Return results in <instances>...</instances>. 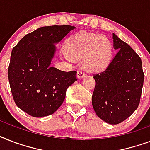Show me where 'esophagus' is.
Instances as JSON below:
<instances>
[{
  "mask_svg": "<svg viewBox=\"0 0 150 150\" xmlns=\"http://www.w3.org/2000/svg\"><path fill=\"white\" fill-rule=\"evenodd\" d=\"M86 71H84L83 70H79L78 71V73H77V77L79 78V79H82V78H83L84 76H86Z\"/></svg>",
  "mask_w": 150,
  "mask_h": 150,
  "instance_id": "esophagus-1",
  "label": "esophagus"
}]
</instances>
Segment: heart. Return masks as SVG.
<instances>
[{"label":"heart","instance_id":"obj_1","mask_svg":"<svg viewBox=\"0 0 150 150\" xmlns=\"http://www.w3.org/2000/svg\"><path fill=\"white\" fill-rule=\"evenodd\" d=\"M68 57L82 58V64L89 70L97 71L106 68L113 55V44L107 36L88 32L73 35L65 43Z\"/></svg>","mask_w":150,"mask_h":150}]
</instances>
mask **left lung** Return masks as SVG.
I'll list each match as a JSON object with an SVG mask.
<instances>
[{
	"label": "left lung",
	"instance_id": "1",
	"mask_svg": "<svg viewBox=\"0 0 150 150\" xmlns=\"http://www.w3.org/2000/svg\"><path fill=\"white\" fill-rule=\"evenodd\" d=\"M113 40L117 52L104 71L93 75L96 85L92 104L103 121L117 125L139 107L144 73L142 60L135 50L114 33Z\"/></svg>",
	"mask_w": 150,
	"mask_h": 150
}]
</instances>
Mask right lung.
I'll use <instances>...</instances> for the list:
<instances>
[{
  "label": "right lung",
  "mask_w": 150,
  "mask_h": 150,
  "mask_svg": "<svg viewBox=\"0 0 150 150\" xmlns=\"http://www.w3.org/2000/svg\"><path fill=\"white\" fill-rule=\"evenodd\" d=\"M75 29L71 25L39 28L27 34L12 49L8 80L14 101L35 117L54 114L65 98L66 90L77 81V71L50 66L58 43Z\"/></svg>",
  "instance_id": "obj_1"
}]
</instances>
